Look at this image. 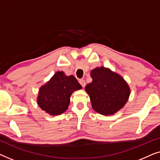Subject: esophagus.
Segmentation results:
<instances>
[{"instance_id": "esophagus-1", "label": "esophagus", "mask_w": 160, "mask_h": 160, "mask_svg": "<svg viewBox=\"0 0 160 160\" xmlns=\"http://www.w3.org/2000/svg\"><path fill=\"white\" fill-rule=\"evenodd\" d=\"M79 83H80V84L82 85L83 87H84L85 86H86V82H85L84 79H80L79 80Z\"/></svg>"}]
</instances>
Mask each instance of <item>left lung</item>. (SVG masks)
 I'll list each match as a JSON object with an SVG mask.
<instances>
[{"label":"left lung","mask_w":160,"mask_h":160,"mask_svg":"<svg viewBox=\"0 0 160 160\" xmlns=\"http://www.w3.org/2000/svg\"><path fill=\"white\" fill-rule=\"evenodd\" d=\"M92 82L85 87L92 108L102 115H111L128 102L130 89L119 74L104 67L96 68L90 73Z\"/></svg>","instance_id":"left-lung-1"}]
</instances>
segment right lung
<instances>
[{"mask_svg":"<svg viewBox=\"0 0 160 160\" xmlns=\"http://www.w3.org/2000/svg\"><path fill=\"white\" fill-rule=\"evenodd\" d=\"M82 88L75 76L58 71L39 89L37 102L49 114L60 115L68 108L72 93Z\"/></svg>","mask_w":160,"mask_h":160,"instance_id":"add662e5","label":"right lung"}]
</instances>
